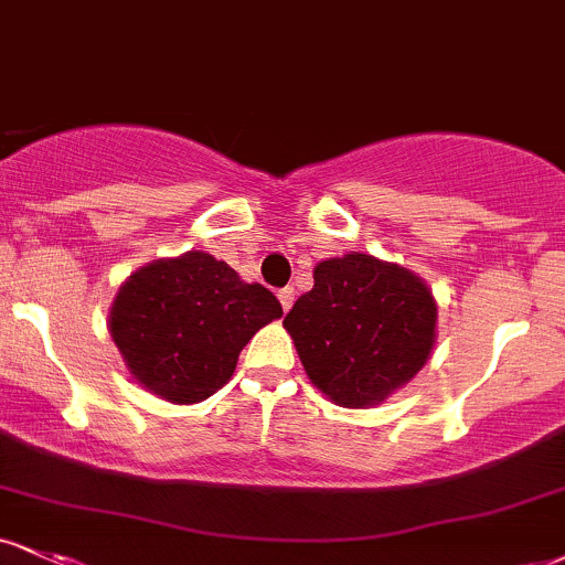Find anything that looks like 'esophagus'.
Instances as JSON below:
<instances>
[{
    "instance_id": "obj_1",
    "label": "esophagus",
    "mask_w": 565,
    "mask_h": 565,
    "mask_svg": "<svg viewBox=\"0 0 565 565\" xmlns=\"http://www.w3.org/2000/svg\"><path fill=\"white\" fill-rule=\"evenodd\" d=\"M278 302H281V308H284V310H289L291 305H295V289L287 287V289L278 291Z\"/></svg>"
}]
</instances>
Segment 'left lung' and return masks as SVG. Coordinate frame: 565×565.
Here are the masks:
<instances>
[{"instance_id": "obj_1", "label": "left lung", "mask_w": 565, "mask_h": 565, "mask_svg": "<svg viewBox=\"0 0 565 565\" xmlns=\"http://www.w3.org/2000/svg\"><path fill=\"white\" fill-rule=\"evenodd\" d=\"M284 318L305 373L331 403H384L424 369L437 339V302L424 278L373 255L329 257Z\"/></svg>"}]
</instances>
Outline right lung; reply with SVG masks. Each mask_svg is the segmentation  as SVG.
Returning <instances> with one entry per match:
<instances>
[{"label":"right lung","instance_id":"1","mask_svg":"<svg viewBox=\"0 0 565 565\" xmlns=\"http://www.w3.org/2000/svg\"><path fill=\"white\" fill-rule=\"evenodd\" d=\"M281 316L274 291L192 249L128 276L107 326L136 382L168 403L192 405L221 390L244 344Z\"/></svg>","mask_w":565,"mask_h":565}]
</instances>
